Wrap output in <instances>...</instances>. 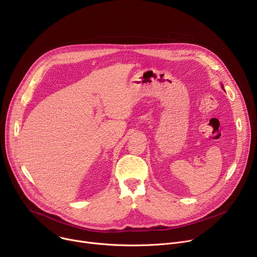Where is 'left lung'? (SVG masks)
Listing matches in <instances>:
<instances>
[{"label":"left lung","instance_id":"8db88e82","mask_svg":"<svg viewBox=\"0 0 257 257\" xmlns=\"http://www.w3.org/2000/svg\"><path fill=\"white\" fill-rule=\"evenodd\" d=\"M221 86H222V85H221ZM222 88H223V86H222Z\"/></svg>","mask_w":257,"mask_h":257}]
</instances>
